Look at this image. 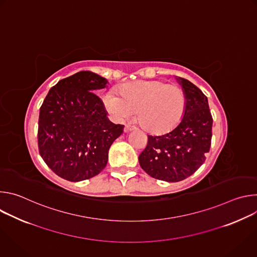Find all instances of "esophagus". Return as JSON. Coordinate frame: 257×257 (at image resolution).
<instances>
[{
    "mask_svg": "<svg viewBox=\"0 0 257 257\" xmlns=\"http://www.w3.org/2000/svg\"><path fill=\"white\" fill-rule=\"evenodd\" d=\"M134 129H136V127H134V126H132V125H126L125 126V132H129V131H132V130H134Z\"/></svg>",
    "mask_w": 257,
    "mask_h": 257,
    "instance_id": "1",
    "label": "esophagus"
}]
</instances>
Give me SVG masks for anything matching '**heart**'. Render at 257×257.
I'll use <instances>...</instances> for the list:
<instances>
[{"instance_id":"1","label":"heart","mask_w":257,"mask_h":257,"mask_svg":"<svg viewBox=\"0 0 257 257\" xmlns=\"http://www.w3.org/2000/svg\"><path fill=\"white\" fill-rule=\"evenodd\" d=\"M115 92H106L102 103L116 121L136 114L141 126L151 133H164L174 128L185 111V94L176 85L159 80L128 82Z\"/></svg>"}]
</instances>
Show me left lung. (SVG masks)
Wrapping results in <instances>:
<instances>
[{
  "mask_svg": "<svg viewBox=\"0 0 257 257\" xmlns=\"http://www.w3.org/2000/svg\"><path fill=\"white\" fill-rule=\"evenodd\" d=\"M185 94V111L170 132L148 136L139 155L140 167L151 177L179 182L191 176L205 161L212 136V117L207 97L189 80L176 78Z\"/></svg>",
  "mask_w": 257,
  "mask_h": 257,
  "instance_id": "8db88e82",
  "label": "left lung"
}]
</instances>
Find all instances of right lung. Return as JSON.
<instances>
[{"mask_svg":"<svg viewBox=\"0 0 257 257\" xmlns=\"http://www.w3.org/2000/svg\"><path fill=\"white\" fill-rule=\"evenodd\" d=\"M106 84L95 73L80 71L53 86L41 106L40 155L65 180L78 182L99 174L112 143L123 133L124 125L107 119L101 99L93 93Z\"/></svg>","mask_w":257,"mask_h":257,"instance_id":"right-lung-1","label":"right lung"}]
</instances>
